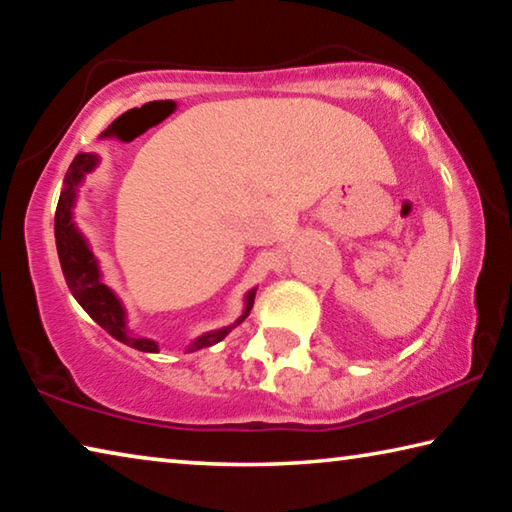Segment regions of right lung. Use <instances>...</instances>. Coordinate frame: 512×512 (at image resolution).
Masks as SVG:
<instances>
[{
  "mask_svg": "<svg viewBox=\"0 0 512 512\" xmlns=\"http://www.w3.org/2000/svg\"><path fill=\"white\" fill-rule=\"evenodd\" d=\"M99 167V155L97 153H79L69 164L63 180V192L58 198L56 207V219H54V235H56V248H58V259L60 268H63L65 282L76 302L88 311L94 323L101 325L106 332L117 339L119 343L128 345V348H135L140 352H160L158 341L146 339V336H137L131 327H128V314L124 302L112 291L101 277L99 259L94 257L88 239L83 237V232L76 228L74 223V205L76 198H79V187L83 185L85 176L90 171ZM255 289H250L244 298V311L235 320V323L228 327L212 329V332H205L187 345V354L210 348V345L223 341L232 329L244 323L248 318L250 309H253L255 302Z\"/></svg>",
  "mask_w": 512,
  "mask_h": 512,
  "instance_id": "obj_1",
  "label": "right lung"
}]
</instances>
